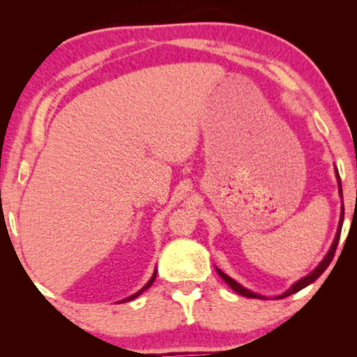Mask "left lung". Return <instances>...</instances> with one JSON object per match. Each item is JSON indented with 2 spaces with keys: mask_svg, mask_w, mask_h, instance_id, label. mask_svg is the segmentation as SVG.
<instances>
[{
  "mask_svg": "<svg viewBox=\"0 0 357 357\" xmlns=\"http://www.w3.org/2000/svg\"><path fill=\"white\" fill-rule=\"evenodd\" d=\"M335 174H337V179H338V192H340V197H342V202H343V193H342L340 176H338V172H335ZM342 225H343V208H342V219H340V223H338V231H337V236H335V239H334V244H332V247H331V250L328 252V255H326L323 261L317 266V269H315V271H312V273H310L309 275H305L304 279H301L299 282H296L294 285H293L291 288H288L287 291L283 293V294H280V296H275V299H283V298H287V296H291V294H294V293L301 291L302 288H305L307 285H310V283L315 282V280L318 279V277L321 275L326 269H328V266L331 264L332 258H334V255H335V250H337V245H338V239H340V233H342ZM217 273H219V275L222 277V279L228 283V287L231 288L233 291H236L238 294H241V296H245V298H250V299H268V298H266V296L257 294V293H252V291H249V289H245L244 287H241L238 282H234V280L231 279V277H228L227 274H223L220 269H217Z\"/></svg>",
  "mask_w": 357,
  "mask_h": 357,
  "instance_id": "left-lung-1",
  "label": "left lung"
}]
</instances>
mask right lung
<instances>
[{
	"label": "right lung",
	"mask_w": 357,
	"mask_h": 357,
	"mask_svg": "<svg viewBox=\"0 0 357 357\" xmlns=\"http://www.w3.org/2000/svg\"><path fill=\"white\" fill-rule=\"evenodd\" d=\"M155 273H157V271H154V274H153V277H151V280L146 283V285H144L142 289H140V291H137L135 294H132L130 296V298H128V299H124V301H121V302H128V301H132V299H135L137 298V296H140L143 291H144V289H148L151 285H153V282L155 280Z\"/></svg>",
	"instance_id": "right-lung-1"
}]
</instances>
